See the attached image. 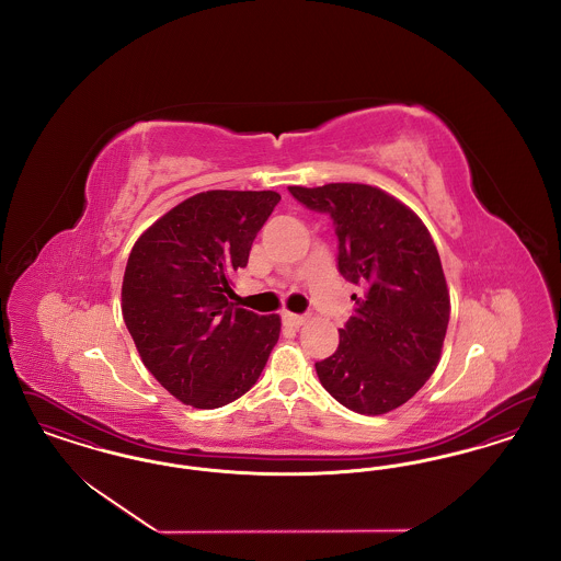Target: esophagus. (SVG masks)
<instances>
[{"mask_svg": "<svg viewBox=\"0 0 561 561\" xmlns=\"http://www.w3.org/2000/svg\"><path fill=\"white\" fill-rule=\"evenodd\" d=\"M282 320H284V323H288V325H293V328H298V325H302L305 323V318L302 316H296V313H284L282 316Z\"/></svg>", "mask_w": 561, "mask_h": 561, "instance_id": "obj_1", "label": "esophagus"}]
</instances>
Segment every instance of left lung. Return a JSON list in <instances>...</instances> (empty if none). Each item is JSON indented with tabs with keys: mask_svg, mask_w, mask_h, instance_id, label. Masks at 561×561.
<instances>
[{
	"mask_svg": "<svg viewBox=\"0 0 561 561\" xmlns=\"http://www.w3.org/2000/svg\"><path fill=\"white\" fill-rule=\"evenodd\" d=\"M305 208L328 214L339 271L362 288L339 330V348L316 364L323 389L357 414H385L435 373L450 320V294L423 220L380 188L357 183L288 187Z\"/></svg>",
	"mask_w": 561,
	"mask_h": 561,
	"instance_id": "1",
	"label": "left lung"
}]
</instances>
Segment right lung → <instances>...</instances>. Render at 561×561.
Returning <instances> with one entry per match:
<instances>
[{
    "instance_id": "1",
    "label": "right lung",
    "mask_w": 561,
    "mask_h": 561,
    "mask_svg": "<svg viewBox=\"0 0 561 561\" xmlns=\"http://www.w3.org/2000/svg\"><path fill=\"white\" fill-rule=\"evenodd\" d=\"M275 191H206L163 214L128 256L122 313L147 370L176 400L213 410L259 380L277 316L236 307L231 279L273 208Z\"/></svg>"
}]
</instances>
